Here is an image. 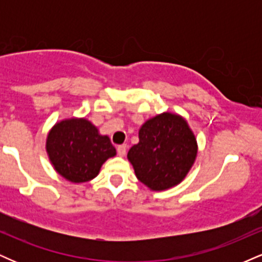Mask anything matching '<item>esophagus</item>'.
Returning <instances> with one entry per match:
<instances>
[{
  "mask_svg": "<svg viewBox=\"0 0 262 262\" xmlns=\"http://www.w3.org/2000/svg\"><path fill=\"white\" fill-rule=\"evenodd\" d=\"M117 151H118L119 156H125V154H127V145H125V144H123V145H118Z\"/></svg>",
  "mask_w": 262,
  "mask_h": 262,
  "instance_id": "esophagus-1",
  "label": "esophagus"
}]
</instances>
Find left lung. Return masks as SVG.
Segmentation results:
<instances>
[{
  "label": "left lung",
  "mask_w": 262,
  "mask_h": 262,
  "mask_svg": "<svg viewBox=\"0 0 262 262\" xmlns=\"http://www.w3.org/2000/svg\"><path fill=\"white\" fill-rule=\"evenodd\" d=\"M197 139L187 121L164 112L139 129V143L128 151L135 176L151 191H165L183 181L196 161Z\"/></svg>",
  "instance_id": "1"
}]
</instances>
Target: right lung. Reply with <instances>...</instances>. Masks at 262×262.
<instances>
[{"label": "right lung", "instance_id": "add662e5", "mask_svg": "<svg viewBox=\"0 0 262 262\" xmlns=\"http://www.w3.org/2000/svg\"><path fill=\"white\" fill-rule=\"evenodd\" d=\"M54 170L73 183L91 181L117 151L108 135H102L86 118L62 119L53 125L45 143Z\"/></svg>", "mask_w": 262, "mask_h": 262}]
</instances>
